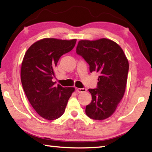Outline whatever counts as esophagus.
Segmentation results:
<instances>
[{"label": "esophagus", "mask_w": 152, "mask_h": 152, "mask_svg": "<svg viewBox=\"0 0 152 152\" xmlns=\"http://www.w3.org/2000/svg\"><path fill=\"white\" fill-rule=\"evenodd\" d=\"M76 91L79 92V93H82V92H85L86 91V88H76Z\"/></svg>", "instance_id": "obj_1"}]
</instances>
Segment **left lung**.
Masks as SVG:
<instances>
[{
	"instance_id": "left-lung-1",
	"label": "left lung",
	"mask_w": 152,
	"mask_h": 152,
	"mask_svg": "<svg viewBox=\"0 0 152 152\" xmlns=\"http://www.w3.org/2000/svg\"><path fill=\"white\" fill-rule=\"evenodd\" d=\"M77 54L89 65L91 72L99 74L96 88H90L92 101L86 107L91 119L103 120L115 112L124 95L129 72V62L120 46L113 41L101 39L81 40Z\"/></svg>"
}]
</instances>
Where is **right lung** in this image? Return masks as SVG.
I'll return each mask as SVG.
<instances>
[{"label": "right lung", "instance_id": "add662e5", "mask_svg": "<svg viewBox=\"0 0 152 152\" xmlns=\"http://www.w3.org/2000/svg\"><path fill=\"white\" fill-rule=\"evenodd\" d=\"M76 39L61 40L45 38L33 43L25 53L20 70L23 88L35 111L47 120L60 117L73 87L56 85L52 79L61 56L70 51Z\"/></svg>", "mask_w": 152, "mask_h": 152}]
</instances>
